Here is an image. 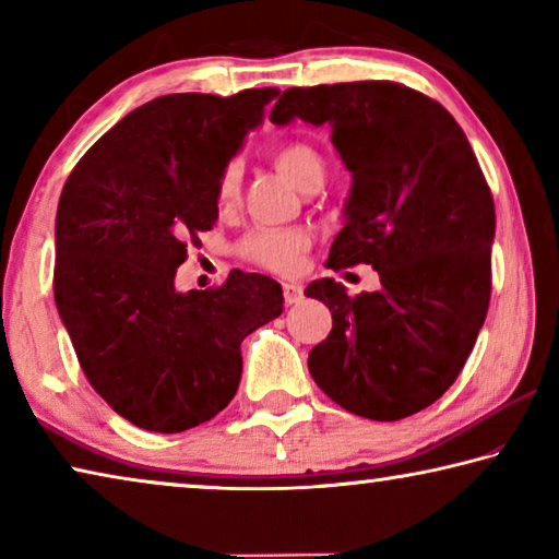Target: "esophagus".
I'll list each match as a JSON object with an SVG mask.
<instances>
[{
	"mask_svg": "<svg viewBox=\"0 0 559 559\" xmlns=\"http://www.w3.org/2000/svg\"><path fill=\"white\" fill-rule=\"evenodd\" d=\"M283 298H286V306H293V302H298L302 298V286H300V283H293V281L283 283Z\"/></svg>",
	"mask_w": 559,
	"mask_h": 559,
	"instance_id": "1",
	"label": "esophagus"
}]
</instances>
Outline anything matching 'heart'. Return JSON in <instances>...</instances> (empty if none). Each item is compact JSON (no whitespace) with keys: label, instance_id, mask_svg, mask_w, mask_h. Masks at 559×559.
I'll use <instances>...</instances> for the list:
<instances>
[{"label":"heart","instance_id":"heart-1","mask_svg":"<svg viewBox=\"0 0 559 559\" xmlns=\"http://www.w3.org/2000/svg\"><path fill=\"white\" fill-rule=\"evenodd\" d=\"M273 165L278 173L290 179L296 187L308 182L310 175L323 173V159L306 143H286L273 153ZM241 185L239 165H229L219 179V202L229 204L236 200ZM308 249V234L302 229H261L246 236L241 251L259 266L271 271H293L298 266L300 253Z\"/></svg>","mask_w":559,"mask_h":559}]
</instances>
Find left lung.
Here are the masks:
<instances>
[{
    "mask_svg": "<svg viewBox=\"0 0 559 559\" xmlns=\"http://www.w3.org/2000/svg\"><path fill=\"white\" fill-rule=\"evenodd\" d=\"M293 120L330 126L353 175L325 266L370 263L382 283L357 298L333 278L306 288L333 313L310 377L347 412L404 419L456 382L484 328L493 197L451 112L400 83L288 88L271 122Z\"/></svg>",
    "mask_w": 559,
    "mask_h": 559,
    "instance_id": "1",
    "label": "left lung"
}]
</instances>
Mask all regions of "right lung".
<instances>
[{
	"mask_svg": "<svg viewBox=\"0 0 559 559\" xmlns=\"http://www.w3.org/2000/svg\"><path fill=\"white\" fill-rule=\"evenodd\" d=\"M276 88L173 93L128 112L66 179L53 298L88 382L122 419L177 433L234 400L241 343L283 313V290L231 271L175 288L187 243L219 219V179Z\"/></svg>",
	"mask_w": 559,
	"mask_h": 559,
	"instance_id": "right-lung-1",
	"label": "right lung"
}]
</instances>
